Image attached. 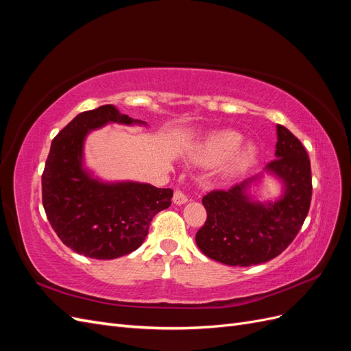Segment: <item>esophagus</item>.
<instances>
[{"instance_id": "esophagus-1", "label": "esophagus", "mask_w": 351, "mask_h": 351, "mask_svg": "<svg viewBox=\"0 0 351 351\" xmlns=\"http://www.w3.org/2000/svg\"><path fill=\"white\" fill-rule=\"evenodd\" d=\"M189 199H187V196L182 192V190H176L174 192V196H173V202L176 205H183V204H186Z\"/></svg>"}]
</instances>
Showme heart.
<instances>
[{
    "label": "heart",
    "instance_id": "heart-1",
    "mask_svg": "<svg viewBox=\"0 0 351 351\" xmlns=\"http://www.w3.org/2000/svg\"><path fill=\"white\" fill-rule=\"evenodd\" d=\"M243 136L234 130H219L208 134L195 152V159L202 165H217L226 161L222 176L234 177L249 168L256 158L252 145L243 146Z\"/></svg>",
    "mask_w": 351,
    "mask_h": 351
}]
</instances>
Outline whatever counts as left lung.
Instances as JSON below:
<instances>
[{
    "instance_id": "obj_1",
    "label": "left lung",
    "mask_w": 351,
    "mask_h": 351,
    "mask_svg": "<svg viewBox=\"0 0 351 351\" xmlns=\"http://www.w3.org/2000/svg\"><path fill=\"white\" fill-rule=\"evenodd\" d=\"M277 134V158L267 169L284 182V197L254 204L246 196L247 182L204 196L208 217L196 232V244L208 258L231 267L268 262L289 247L300 231L312 200L311 159L289 129L278 124Z\"/></svg>"
}]
</instances>
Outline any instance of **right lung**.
I'll use <instances>...</instances> for the list:
<instances>
[{"label":"right lung","mask_w":351,"mask_h":351,"mask_svg":"<svg viewBox=\"0 0 351 351\" xmlns=\"http://www.w3.org/2000/svg\"><path fill=\"white\" fill-rule=\"evenodd\" d=\"M110 121L142 123L112 105L80 112L54 137L42 173V205L52 230L71 250L102 261L139 247L152 218L171 205L173 197L171 189L104 184L83 171L84 136Z\"/></svg>","instance_id":"1"}]
</instances>
